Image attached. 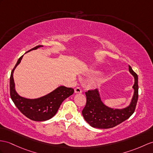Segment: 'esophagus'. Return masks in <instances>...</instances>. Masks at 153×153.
Returning a JSON list of instances; mask_svg holds the SVG:
<instances>
[{
    "instance_id": "34e87169",
    "label": "esophagus",
    "mask_w": 153,
    "mask_h": 153,
    "mask_svg": "<svg viewBox=\"0 0 153 153\" xmlns=\"http://www.w3.org/2000/svg\"><path fill=\"white\" fill-rule=\"evenodd\" d=\"M74 93H75V94H81L82 89H80V88L77 87L75 89H74Z\"/></svg>"
}]
</instances>
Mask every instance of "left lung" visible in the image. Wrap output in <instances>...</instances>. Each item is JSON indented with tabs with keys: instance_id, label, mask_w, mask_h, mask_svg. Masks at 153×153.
<instances>
[{
	"instance_id": "8db88e82",
	"label": "left lung",
	"mask_w": 153,
	"mask_h": 153,
	"mask_svg": "<svg viewBox=\"0 0 153 153\" xmlns=\"http://www.w3.org/2000/svg\"><path fill=\"white\" fill-rule=\"evenodd\" d=\"M130 73L134 78L132 89L134 94L129 105L123 108H114L102 102L98 89L85 92L86 105L82 113L88 123L94 128H110L128 119L134 112L138 98V78L131 67L128 65Z\"/></svg>"
}]
</instances>
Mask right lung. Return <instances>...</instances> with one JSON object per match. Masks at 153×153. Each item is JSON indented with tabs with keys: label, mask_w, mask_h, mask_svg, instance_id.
Returning a JSON list of instances; mask_svg holds the SVG:
<instances>
[{
	"label": "right lung",
	"mask_w": 153,
	"mask_h": 153,
	"mask_svg": "<svg viewBox=\"0 0 153 153\" xmlns=\"http://www.w3.org/2000/svg\"><path fill=\"white\" fill-rule=\"evenodd\" d=\"M42 47L43 46H36L30 51L36 50ZM23 56L19 58L16 66L11 73L10 79L11 99L21 112L30 120L35 121H44L50 120L57 113L62 102L73 94L74 89L60 85L49 94L36 99H28L19 95L16 90L13 72L17 66L21 63Z\"/></svg>",
	"instance_id": "add662e5"
}]
</instances>
